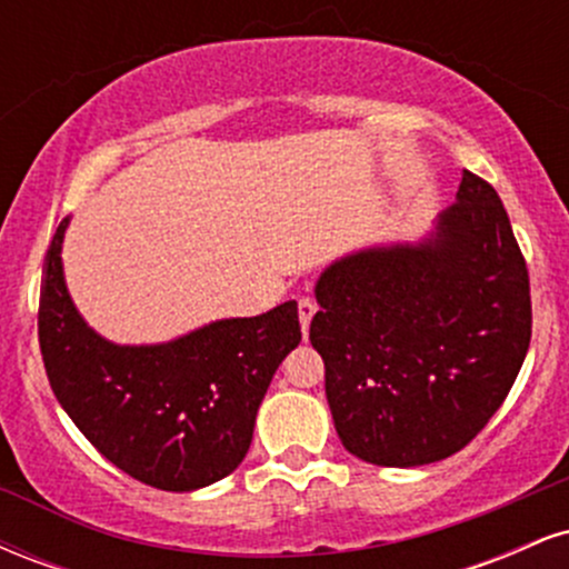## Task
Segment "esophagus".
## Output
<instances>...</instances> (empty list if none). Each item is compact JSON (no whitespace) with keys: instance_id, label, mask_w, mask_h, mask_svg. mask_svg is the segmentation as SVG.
Here are the masks:
<instances>
[{"instance_id":"34e87169","label":"esophagus","mask_w":569,"mask_h":569,"mask_svg":"<svg viewBox=\"0 0 569 569\" xmlns=\"http://www.w3.org/2000/svg\"><path fill=\"white\" fill-rule=\"evenodd\" d=\"M316 312H318L316 299H312V297L299 299V323H302L305 335H307V329H310V321H312V316H316Z\"/></svg>"}]
</instances>
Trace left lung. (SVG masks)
Instances as JSON below:
<instances>
[{"label":"left lung","instance_id":"1","mask_svg":"<svg viewBox=\"0 0 569 569\" xmlns=\"http://www.w3.org/2000/svg\"><path fill=\"white\" fill-rule=\"evenodd\" d=\"M316 297L310 342L337 433L375 466H428L468 447L530 348V272L498 192L471 171L426 243L339 259Z\"/></svg>","mask_w":569,"mask_h":569}]
</instances>
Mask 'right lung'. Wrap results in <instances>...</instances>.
I'll return each instance as SVG.
<instances>
[{
  "instance_id": "right-lung-1",
  "label": "right lung",
  "mask_w": 569,
  "mask_h": 569,
  "mask_svg": "<svg viewBox=\"0 0 569 569\" xmlns=\"http://www.w3.org/2000/svg\"><path fill=\"white\" fill-rule=\"evenodd\" d=\"M50 240L39 291V350L50 388L84 439L141 485L189 492L240 466L272 375L302 342L297 302L230 318L166 345L101 339L71 305L61 243Z\"/></svg>"
}]
</instances>
